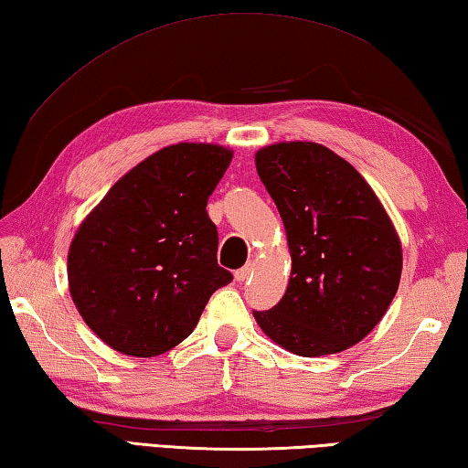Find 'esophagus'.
Masks as SVG:
<instances>
[{
    "mask_svg": "<svg viewBox=\"0 0 468 468\" xmlns=\"http://www.w3.org/2000/svg\"><path fill=\"white\" fill-rule=\"evenodd\" d=\"M251 274H253V263L250 261V263H245L243 268L235 271V280H237V282H245V280H248Z\"/></svg>",
    "mask_w": 468,
    "mask_h": 468,
    "instance_id": "34e87169",
    "label": "esophagus"
}]
</instances>
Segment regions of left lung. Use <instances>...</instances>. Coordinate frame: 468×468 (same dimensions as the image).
Wrapping results in <instances>:
<instances>
[{"label":"left lung","mask_w":468,"mask_h":468,"mask_svg":"<svg viewBox=\"0 0 468 468\" xmlns=\"http://www.w3.org/2000/svg\"><path fill=\"white\" fill-rule=\"evenodd\" d=\"M256 167L282 217L292 270L282 301L253 317L296 356L344 352L397 294L403 251L393 220L356 167L319 143L261 147Z\"/></svg>","instance_id":"1"}]
</instances>
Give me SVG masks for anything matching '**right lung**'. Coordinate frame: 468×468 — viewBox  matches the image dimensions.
Instances as JSON below:
<instances>
[{"instance_id":"add662e5","label":"right lung","mask_w":468,"mask_h":468,"mask_svg":"<svg viewBox=\"0 0 468 468\" xmlns=\"http://www.w3.org/2000/svg\"><path fill=\"white\" fill-rule=\"evenodd\" d=\"M233 151L177 143L126 172L81 220L67 253L71 299L112 350L151 358L192 334L210 294L233 280L217 263L207 202Z\"/></svg>"}]
</instances>
